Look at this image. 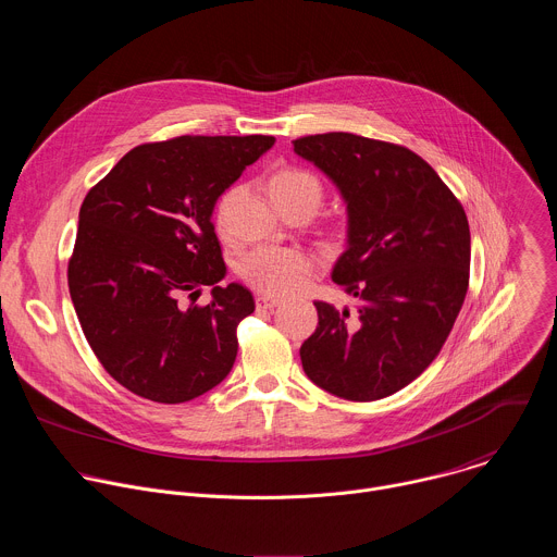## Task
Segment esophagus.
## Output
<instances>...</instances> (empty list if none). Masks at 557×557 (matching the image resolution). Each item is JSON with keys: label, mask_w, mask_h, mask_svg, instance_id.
Returning a JSON list of instances; mask_svg holds the SVG:
<instances>
[{"label": "esophagus", "mask_w": 557, "mask_h": 557, "mask_svg": "<svg viewBox=\"0 0 557 557\" xmlns=\"http://www.w3.org/2000/svg\"><path fill=\"white\" fill-rule=\"evenodd\" d=\"M282 299L280 297H273V295H258V299H256V304H258V308H275L277 304H280Z\"/></svg>", "instance_id": "esophagus-1"}]
</instances>
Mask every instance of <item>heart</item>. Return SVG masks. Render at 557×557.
Returning a JSON list of instances; mask_svg holds the SVG:
<instances>
[{
  "instance_id": "1",
  "label": "heart",
  "mask_w": 557,
  "mask_h": 557,
  "mask_svg": "<svg viewBox=\"0 0 557 557\" xmlns=\"http://www.w3.org/2000/svg\"><path fill=\"white\" fill-rule=\"evenodd\" d=\"M271 196L277 205L290 202L297 198H312L317 205L322 200V185L310 172L299 168H282L269 181ZM235 196V189H228L215 207V222L222 228L228 205ZM314 260L301 249H280V247H260L249 251L240 260V275L260 293L267 295H288L299 290L312 275Z\"/></svg>"
}]
</instances>
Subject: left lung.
Masks as SVG:
<instances>
[{
    "mask_svg": "<svg viewBox=\"0 0 557 557\" xmlns=\"http://www.w3.org/2000/svg\"><path fill=\"white\" fill-rule=\"evenodd\" d=\"M339 187L348 249L333 269L355 310L314 301L299 357L308 379L348 401H376L412 383L441 352L469 286L462 205L419 153L348 132L293 140Z\"/></svg>",
    "mask_w": 557,
    "mask_h": 557,
    "instance_id": "left-lung-1",
    "label": "left lung"
}]
</instances>
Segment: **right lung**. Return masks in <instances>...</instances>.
<instances>
[{
  "instance_id": "obj_1",
  "label": "right lung",
  "mask_w": 557,
  "mask_h": 557,
  "mask_svg": "<svg viewBox=\"0 0 557 557\" xmlns=\"http://www.w3.org/2000/svg\"><path fill=\"white\" fill-rule=\"evenodd\" d=\"M273 136H176L129 149L86 196L67 262L70 297L106 372L156 404H185L233 368L237 324L256 310L224 273L215 200ZM213 285L205 307L185 305Z\"/></svg>"
}]
</instances>
